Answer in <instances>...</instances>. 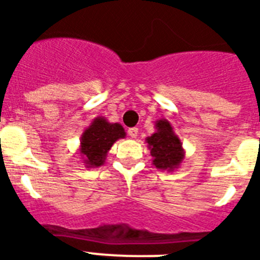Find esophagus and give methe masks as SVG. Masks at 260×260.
I'll return each instance as SVG.
<instances>
[{
    "instance_id": "obj_1",
    "label": "esophagus",
    "mask_w": 260,
    "mask_h": 260,
    "mask_svg": "<svg viewBox=\"0 0 260 260\" xmlns=\"http://www.w3.org/2000/svg\"><path fill=\"white\" fill-rule=\"evenodd\" d=\"M138 134H139L138 128H129V129H128V135H129V138L135 139L136 136H138Z\"/></svg>"
}]
</instances>
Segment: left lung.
I'll return each instance as SVG.
<instances>
[{
	"label": "left lung",
	"instance_id": "obj_1",
	"mask_svg": "<svg viewBox=\"0 0 260 260\" xmlns=\"http://www.w3.org/2000/svg\"><path fill=\"white\" fill-rule=\"evenodd\" d=\"M155 132L146 139L152 156V165L159 170L174 171L185 159V150L181 139L174 132L173 125L166 118L155 121Z\"/></svg>",
	"mask_w": 260,
	"mask_h": 260
}]
</instances>
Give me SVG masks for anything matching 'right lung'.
I'll return each mask as SVG.
<instances>
[{
  "label": "right lung",
  "instance_id": "obj_1",
  "mask_svg": "<svg viewBox=\"0 0 260 260\" xmlns=\"http://www.w3.org/2000/svg\"><path fill=\"white\" fill-rule=\"evenodd\" d=\"M125 131L118 122H109L105 117H95L81 135L79 155L86 169L102 166L106 155L118 139L125 138Z\"/></svg>",
  "mask_w": 260,
  "mask_h": 260
}]
</instances>
